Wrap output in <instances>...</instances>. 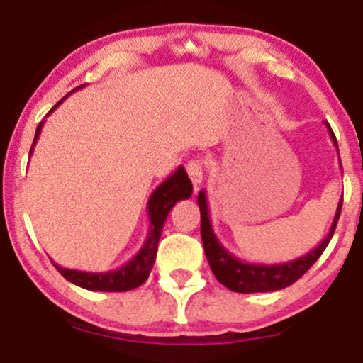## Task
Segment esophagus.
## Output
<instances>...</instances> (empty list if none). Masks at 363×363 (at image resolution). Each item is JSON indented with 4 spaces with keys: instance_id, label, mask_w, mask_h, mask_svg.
<instances>
[{
    "instance_id": "34e87169",
    "label": "esophagus",
    "mask_w": 363,
    "mask_h": 363,
    "mask_svg": "<svg viewBox=\"0 0 363 363\" xmlns=\"http://www.w3.org/2000/svg\"><path fill=\"white\" fill-rule=\"evenodd\" d=\"M187 174H189L193 184L198 187L203 182V177H205V167H203V162L198 160V158L191 160L189 164H187Z\"/></svg>"
}]
</instances>
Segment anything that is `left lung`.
<instances>
[{
	"mask_svg": "<svg viewBox=\"0 0 363 363\" xmlns=\"http://www.w3.org/2000/svg\"><path fill=\"white\" fill-rule=\"evenodd\" d=\"M326 128L333 143L338 148V143H336L335 133H333L331 126L326 124ZM198 205L199 211H201L203 245H205L206 259L210 262V268L216 277V280L232 291H239V294H256V291H277L285 289V286H290L291 283L297 281L298 278H301L302 274L319 259V256L324 252V249H326L329 240H331L333 234H335L336 223H338L341 213V205H343V196H341L338 208H336L331 228H329L328 235L320 240L318 247H314L312 251L297 257V259L278 262V264L247 262L228 252L218 240V237L215 235L213 227H211L210 210H208V199L205 191H199Z\"/></svg>",
	"mask_w": 363,
	"mask_h": 363,
	"instance_id": "8db88e82",
	"label": "left lung"
}]
</instances>
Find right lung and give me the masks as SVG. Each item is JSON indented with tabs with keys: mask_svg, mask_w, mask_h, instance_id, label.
<instances>
[{
	"mask_svg": "<svg viewBox=\"0 0 363 363\" xmlns=\"http://www.w3.org/2000/svg\"><path fill=\"white\" fill-rule=\"evenodd\" d=\"M85 85L77 86L74 90H80ZM73 90V91H74ZM73 91H69L68 95H72ZM61 99L56 106L52 107L51 111L48 112V116L51 114L54 109L61 106L65 102V99ZM44 121L39 123V126L35 129V138L34 143H32L30 148V155L34 152V147L39 140L40 131H43ZM193 194V184H191L189 177H187V172L184 170L182 165H179L177 170L174 174L165 179L160 186L153 191L152 196L148 199V218H150V230L147 235V240H145L141 249L133 257L131 261H128L126 264H123L121 268L114 269V272H106V273H89V272H78V269H68L62 268V266L56 264V269L60 272L62 277L66 278L68 281L74 283V285L82 286L85 290H91V291H128L136 289V286L143 285L147 281V278L150 277V272L153 268V262H155L157 257V245L158 240H160L162 230H164V223L167 220V215L172 210V206L176 205L177 201L181 199H187L189 196Z\"/></svg>",
	"mask_w": 363,
	"mask_h": 363,
	"instance_id": "1",
	"label": "right lung"
}]
</instances>
